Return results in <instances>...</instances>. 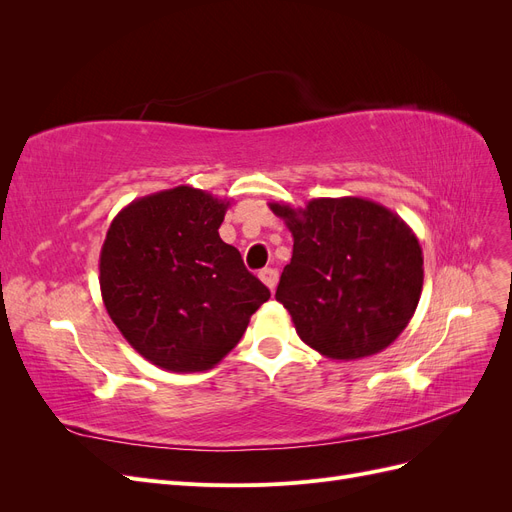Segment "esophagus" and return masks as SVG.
Here are the masks:
<instances>
[{
	"instance_id": "obj_1",
	"label": "esophagus",
	"mask_w": 512,
	"mask_h": 512,
	"mask_svg": "<svg viewBox=\"0 0 512 512\" xmlns=\"http://www.w3.org/2000/svg\"><path fill=\"white\" fill-rule=\"evenodd\" d=\"M258 277H260L262 284H265L269 290H275L277 280H280V273H277V269L267 267V269H262V271L258 273Z\"/></svg>"
}]
</instances>
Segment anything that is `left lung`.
Listing matches in <instances>:
<instances>
[{"mask_svg":"<svg viewBox=\"0 0 512 512\" xmlns=\"http://www.w3.org/2000/svg\"><path fill=\"white\" fill-rule=\"evenodd\" d=\"M292 232V258L275 299L303 342L333 361L389 348L423 290V250L391 209L359 196L269 203Z\"/></svg>","mask_w":512,"mask_h":512,"instance_id":"left-lung-1","label":"left lung"}]
</instances>
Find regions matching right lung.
I'll return each instance as SVG.
<instances>
[{
  "instance_id": "obj_1",
  "label": "right lung",
  "mask_w": 512,
  "mask_h": 512,
  "mask_svg": "<svg viewBox=\"0 0 512 512\" xmlns=\"http://www.w3.org/2000/svg\"><path fill=\"white\" fill-rule=\"evenodd\" d=\"M230 200L177 185L123 207L100 252L108 316L153 365L192 374L239 344L271 292L220 239Z\"/></svg>"
}]
</instances>
